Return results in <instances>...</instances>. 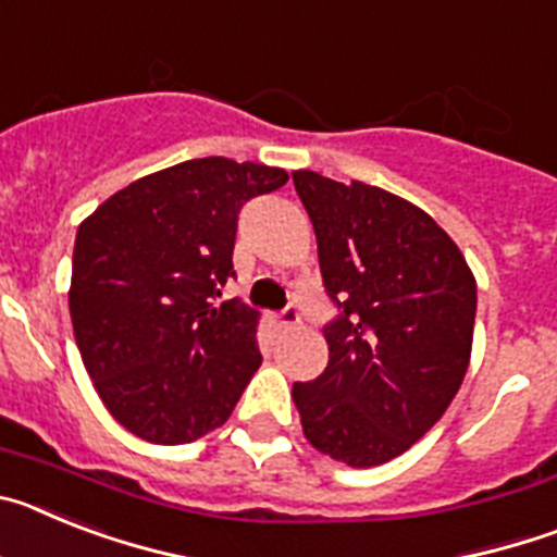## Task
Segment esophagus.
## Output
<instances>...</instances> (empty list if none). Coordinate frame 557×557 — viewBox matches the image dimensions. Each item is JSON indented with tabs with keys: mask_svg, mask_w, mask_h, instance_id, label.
<instances>
[{
	"mask_svg": "<svg viewBox=\"0 0 557 557\" xmlns=\"http://www.w3.org/2000/svg\"><path fill=\"white\" fill-rule=\"evenodd\" d=\"M273 323L278 329H293L295 323H298V312H295V307H287V309H284V312L275 314Z\"/></svg>",
	"mask_w": 557,
	"mask_h": 557,
	"instance_id": "esophagus-1",
	"label": "esophagus"
}]
</instances>
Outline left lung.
<instances>
[{
  "label": "left lung",
  "mask_w": 557,
  "mask_h": 557,
  "mask_svg": "<svg viewBox=\"0 0 557 557\" xmlns=\"http://www.w3.org/2000/svg\"><path fill=\"white\" fill-rule=\"evenodd\" d=\"M339 318L323 329L329 366L295 382L309 444L351 469L405 455L462 385L474 339L476 282L424 209L379 186L295 170Z\"/></svg>",
  "instance_id": "8db88e82"
}]
</instances>
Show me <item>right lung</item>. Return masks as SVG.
<instances>
[{"instance_id": "1", "label": "right lung", "mask_w": 557, "mask_h": 557, "mask_svg": "<svg viewBox=\"0 0 557 557\" xmlns=\"http://www.w3.org/2000/svg\"><path fill=\"white\" fill-rule=\"evenodd\" d=\"M287 178L282 166L191 159L133 181L77 228L69 314L83 366L147 444L223 426L262 366L259 312L211 298L234 275L239 209Z\"/></svg>"}]
</instances>
